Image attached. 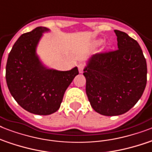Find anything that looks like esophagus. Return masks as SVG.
<instances>
[{
	"instance_id": "esophagus-1",
	"label": "esophagus",
	"mask_w": 152,
	"mask_h": 152,
	"mask_svg": "<svg viewBox=\"0 0 152 152\" xmlns=\"http://www.w3.org/2000/svg\"><path fill=\"white\" fill-rule=\"evenodd\" d=\"M77 67H78L79 72H80V73H82L83 71V69H84V68H85V64H83V63H80V64L77 65Z\"/></svg>"
}]
</instances>
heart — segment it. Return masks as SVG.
I'll return each mask as SVG.
<instances>
[{
	"label": "heart",
	"mask_w": 152,
	"mask_h": 152,
	"mask_svg": "<svg viewBox=\"0 0 152 152\" xmlns=\"http://www.w3.org/2000/svg\"><path fill=\"white\" fill-rule=\"evenodd\" d=\"M102 42V41H98V42H96V45H99L100 43H101Z\"/></svg>",
	"instance_id": "obj_1"
}]
</instances>
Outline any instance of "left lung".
<instances>
[{
	"instance_id": "left-lung-1",
	"label": "left lung",
	"mask_w": 152,
	"mask_h": 152,
	"mask_svg": "<svg viewBox=\"0 0 152 152\" xmlns=\"http://www.w3.org/2000/svg\"><path fill=\"white\" fill-rule=\"evenodd\" d=\"M114 32L118 50L94 54L83 70L91 106L105 116L129 110L147 84V62L139 43L125 32Z\"/></svg>"
}]
</instances>
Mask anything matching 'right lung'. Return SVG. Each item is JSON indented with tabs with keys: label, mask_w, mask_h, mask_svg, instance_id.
I'll return each instance as SVG.
<instances>
[{
	"label": "right lung",
	"mask_w": 152,
	"mask_h": 152,
	"mask_svg": "<svg viewBox=\"0 0 152 152\" xmlns=\"http://www.w3.org/2000/svg\"><path fill=\"white\" fill-rule=\"evenodd\" d=\"M46 27H39L23 34L9 53L6 64V82L11 95L21 107L38 115H49L60 108L69 84L78 75L75 67L57 71L43 66L36 47Z\"/></svg>",
	"instance_id": "1"
}]
</instances>
